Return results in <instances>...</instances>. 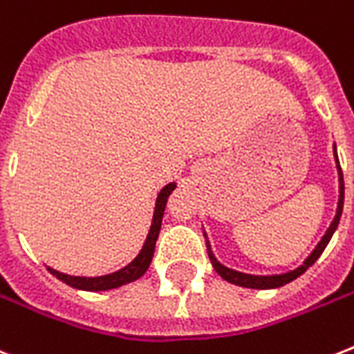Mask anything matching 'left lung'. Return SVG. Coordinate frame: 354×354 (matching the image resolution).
Returning a JSON list of instances; mask_svg holds the SVG:
<instances>
[{"label": "left lung", "instance_id": "obj_1", "mask_svg": "<svg viewBox=\"0 0 354 354\" xmlns=\"http://www.w3.org/2000/svg\"><path fill=\"white\" fill-rule=\"evenodd\" d=\"M334 159H336V169H338V182H339V196H338V207H336V215H334L333 223L328 226V230L325 232V236L321 237V241L315 245V249L310 252V256L306 260L303 261V266H299L293 271H288V273L282 274H247L241 273V271H234L230 267L223 266L215 256H213L212 245L207 241L206 232H204V236H206V247H207V256H209V260H212L213 269L221 274V279H225L226 282H230V284L241 286V288H250V290H274V288H280V286L290 284L291 280H295L297 277H301V274L312 267L315 263V260L319 258L321 252L325 250V247L330 241V237L336 232L339 225V217H342V212H344V174H342V167H339L338 161V153H336V145H334Z\"/></svg>", "mask_w": 354, "mask_h": 354}]
</instances>
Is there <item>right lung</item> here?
Wrapping results in <instances>:
<instances>
[{
	"instance_id": "right-lung-1",
	"label": "right lung",
	"mask_w": 354,
	"mask_h": 354,
	"mask_svg": "<svg viewBox=\"0 0 354 354\" xmlns=\"http://www.w3.org/2000/svg\"><path fill=\"white\" fill-rule=\"evenodd\" d=\"M174 189H176V183L171 182L167 183L165 187L159 191L158 201H156V209H153L152 226H150V232H148L147 241L142 245L141 252L137 254V258L126 267H122L120 271L104 274V277H72V274L59 273V271L51 269V267H48V271H50L53 277H57L59 280H63L64 284L72 286L75 290L85 291L115 290V288H120V286L129 284V282H133V280L141 279L142 274L147 273L148 267H150V261H152L156 241H158L159 230H161V221H163V212H165L167 198H169V195H171Z\"/></svg>"
}]
</instances>
